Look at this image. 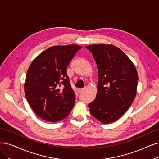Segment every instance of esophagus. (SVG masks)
<instances>
[{"label":"esophagus","instance_id":"34e87169","mask_svg":"<svg viewBox=\"0 0 159 159\" xmlns=\"http://www.w3.org/2000/svg\"><path fill=\"white\" fill-rule=\"evenodd\" d=\"M78 92H79V93H82L84 91V88H81V89H78Z\"/></svg>","mask_w":159,"mask_h":159}]
</instances>
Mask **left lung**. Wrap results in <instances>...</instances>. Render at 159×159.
<instances>
[{
	"instance_id": "1",
	"label": "left lung",
	"mask_w": 159,
	"mask_h": 159,
	"mask_svg": "<svg viewBox=\"0 0 159 159\" xmlns=\"http://www.w3.org/2000/svg\"><path fill=\"white\" fill-rule=\"evenodd\" d=\"M97 63V94L89 104L91 115L104 124L116 121L134 101L138 76L134 65L119 48L108 44L86 46Z\"/></svg>"
}]
</instances>
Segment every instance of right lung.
Listing matches in <instances>:
<instances>
[{
  "label": "right lung",
  "mask_w": 159,
  "mask_h": 159,
  "mask_svg": "<svg viewBox=\"0 0 159 159\" xmlns=\"http://www.w3.org/2000/svg\"><path fill=\"white\" fill-rule=\"evenodd\" d=\"M81 46H55L43 51L31 62L24 90L31 108L49 122L66 117L75 95L67 75V66Z\"/></svg>",
  "instance_id": "obj_1"
}]
</instances>
